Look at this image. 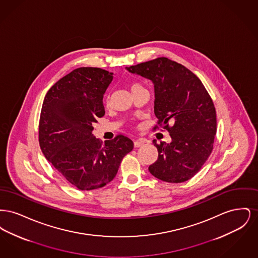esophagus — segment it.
<instances>
[{"label": "esophagus", "instance_id": "esophagus-1", "mask_svg": "<svg viewBox=\"0 0 258 258\" xmlns=\"http://www.w3.org/2000/svg\"><path fill=\"white\" fill-rule=\"evenodd\" d=\"M142 145H144V141L143 140H135V147L138 148L141 147Z\"/></svg>", "mask_w": 258, "mask_h": 258}]
</instances>
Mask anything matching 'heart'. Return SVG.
I'll return each mask as SVG.
<instances>
[{"instance_id": "b5f03b06", "label": "heart", "mask_w": 258, "mask_h": 258, "mask_svg": "<svg viewBox=\"0 0 258 258\" xmlns=\"http://www.w3.org/2000/svg\"><path fill=\"white\" fill-rule=\"evenodd\" d=\"M138 88H142L140 84H137V83H135V84H133L132 85V91H134L135 89H138Z\"/></svg>"}]
</instances>
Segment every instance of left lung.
Returning <instances> with one entry per match:
<instances>
[{
  "label": "left lung",
  "instance_id": "8db88e82",
  "mask_svg": "<svg viewBox=\"0 0 258 258\" xmlns=\"http://www.w3.org/2000/svg\"><path fill=\"white\" fill-rule=\"evenodd\" d=\"M125 70L152 81L155 115L171 137L170 143L153 140L159 157L149 171L167 183L189 180L208 160L217 133L216 109L208 92L196 74L164 57Z\"/></svg>",
  "mask_w": 258,
  "mask_h": 258
}]
</instances>
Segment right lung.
Returning <instances> with one entry per match:
<instances>
[{
    "label": "right lung",
    "mask_w": 258,
    "mask_h": 258,
    "mask_svg": "<svg viewBox=\"0 0 258 258\" xmlns=\"http://www.w3.org/2000/svg\"><path fill=\"white\" fill-rule=\"evenodd\" d=\"M114 74L79 68L47 92L40 112L39 145L45 159L74 186L92 190L110 183L134 142L118 135L104 145L93 135L104 116V95Z\"/></svg>",
    "instance_id": "obj_1"
}]
</instances>
